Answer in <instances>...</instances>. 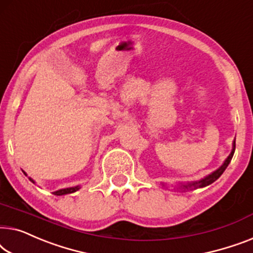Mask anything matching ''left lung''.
<instances>
[{"label": "left lung", "instance_id": "obj_1", "mask_svg": "<svg viewBox=\"0 0 253 253\" xmlns=\"http://www.w3.org/2000/svg\"><path fill=\"white\" fill-rule=\"evenodd\" d=\"M234 152H235V141L233 143V150L230 152V155L227 157V159L225 161V163L222 164L221 166L219 167L218 169L214 170V172L209 174L208 176H205L204 179H201L198 181H191V182H187V183H181L179 188L177 189L182 190V191H187V190H194V189H197V188H203V187H206L209 186V184H211L214 182L215 180H218L220 176H221V174L225 172V169H227V166L229 165L230 161H232L233 156H234Z\"/></svg>", "mask_w": 253, "mask_h": 253}]
</instances>
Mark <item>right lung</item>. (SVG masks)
<instances>
[{
    "instance_id": "add662e5",
    "label": "right lung",
    "mask_w": 253,
    "mask_h": 253,
    "mask_svg": "<svg viewBox=\"0 0 253 253\" xmlns=\"http://www.w3.org/2000/svg\"><path fill=\"white\" fill-rule=\"evenodd\" d=\"M30 179L31 182H34L33 179H31V177H28ZM80 186H76V187H71V188H65V189H59L57 191H54V195H57V196H62V195H66V194H72V193H76L77 190L80 189Z\"/></svg>"
}]
</instances>
